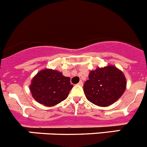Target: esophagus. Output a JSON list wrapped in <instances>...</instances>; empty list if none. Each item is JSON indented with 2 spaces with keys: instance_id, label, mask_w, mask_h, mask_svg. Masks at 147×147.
<instances>
[{
  "instance_id": "34e87169",
  "label": "esophagus",
  "mask_w": 147,
  "mask_h": 147,
  "mask_svg": "<svg viewBox=\"0 0 147 147\" xmlns=\"http://www.w3.org/2000/svg\"><path fill=\"white\" fill-rule=\"evenodd\" d=\"M78 85H80V86H82V85H83V82H82V81H80V82L78 83Z\"/></svg>"
}]
</instances>
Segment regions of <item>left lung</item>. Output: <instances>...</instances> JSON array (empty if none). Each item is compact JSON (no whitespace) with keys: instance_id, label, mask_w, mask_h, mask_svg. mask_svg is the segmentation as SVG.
<instances>
[{"instance_id":"obj_1","label":"left lung","mask_w":147,"mask_h":147,"mask_svg":"<svg viewBox=\"0 0 147 147\" xmlns=\"http://www.w3.org/2000/svg\"><path fill=\"white\" fill-rule=\"evenodd\" d=\"M84 84L88 101L99 107H107L115 102L124 93L127 80L124 73L113 65L98 67L89 74Z\"/></svg>"}]
</instances>
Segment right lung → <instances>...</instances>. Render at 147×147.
Wrapping results in <instances>:
<instances>
[{
	"instance_id": "add662e5",
	"label": "right lung",
	"mask_w": 147,
	"mask_h": 147,
	"mask_svg": "<svg viewBox=\"0 0 147 147\" xmlns=\"http://www.w3.org/2000/svg\"><path fill=\"white\" fill-rule=\"evenodd\" d=\"M71 79L53 69L41 70L33 77L29 88L32 97L47 107L60 103L67 97L73 85Z\"/></svg>"
}]
</instances>
